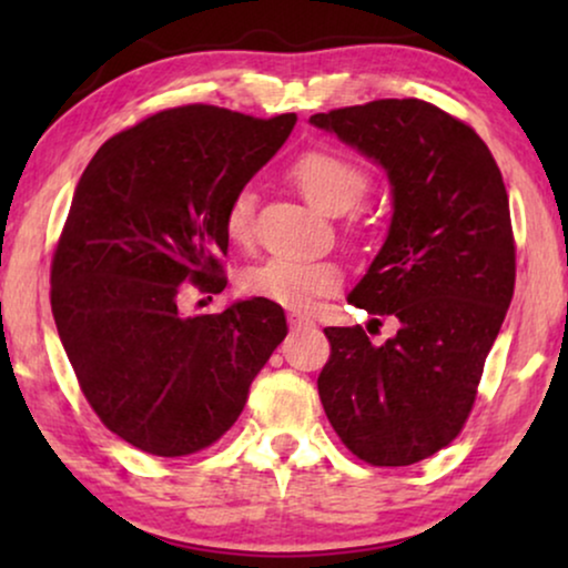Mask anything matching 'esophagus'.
Wrapping results in <instances>:
<instances>
[{"label": "esophagus", "instance_id": "1", "mask_svg": "<svg viewBox=\"0 0 568 568\" xmlns=\"http://www.w3.org/2000/svg\"><path fill=\"white\" fill-rule=\"evenodd\" d=\"M286 321H290V325H292L294 331H302V328H315V321H313V317H310V315H302V313H294V310H292L290 315H286Z\"/></svg>", "mask_w": 568, "mask_h": 568}]
</instances>
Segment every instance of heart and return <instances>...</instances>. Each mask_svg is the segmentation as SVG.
<instances>
[{"instance_id": "1", "label": "heart", "mask_w": 568, "mask_h": 568, "mask_svg": "<svg viewBox=\"0 0 568 568\" xmlns=\"http://www.w3.org/2000/svg\"><path fill=\"white\" fill-rule=\"evenodd\" d=\"M290 178L317 212L341 216L362 204L369 191L364 168L336 152H305L294 160ZM255 191L243 185L232 193L224 209V235L232 245H247L253 240ZM243 290L253 297L276 302L282 307L305 310L315 300L328 297L341 286V268L331 261L266 258L243 271Z\"/></svg>"}]
</instances>
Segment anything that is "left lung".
<instances>
[{"label":"left lung","instance_id":"8db88e82","mask_svg":"<svg viewBox=\"0 0 568 568\" xmlns=\"http://www.w3.org/2000/svg\"><path fill=\"white\" fill-rule=\"evenodd\" d=\"M387 173L393 220L348 302L393 315L372 344L362 325L325 328V416L369 465L398 468L460 434L515 294V237L499 165L476 131L416 98L310 115Z\"/></svg>","mask_w":568,"mask_h":568}]
</instances>
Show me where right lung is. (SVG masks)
<instances>
[{"label":"right lung","instance_id":"obj_1","mask_svg":"<svg viewBox=\"0 0 568 568\" xmlns=\"http://www.w3.org/2000/svg\"><path fill=\"white\" fill-rule=\"evenodd\" d=\"M294 123L170 108L108 139L77 183L51 263L53 321L92 410L142 453L214 445L286 336L276 302L185 317L178 294L227 286L224 209Z\"/></svg>","mask_w":568,"mask_h":568}]
</instances>
